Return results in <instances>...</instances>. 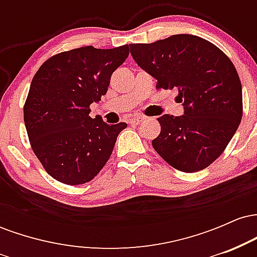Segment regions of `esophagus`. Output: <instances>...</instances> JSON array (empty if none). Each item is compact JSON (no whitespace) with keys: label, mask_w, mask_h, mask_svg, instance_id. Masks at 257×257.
<instances>
[{"label":"esophagus","mask_w":257,"mask_h":257,"mask_svg":"<svg viewBox=\"0 0 257 257\" xmlns=\"http://www.w3.org/2000/svg\"><path fill=\"white\" fill-rule=\"evenodd\" d=\"M144 119H146V117H144V116H135V117H133V118H131V120H129V123H131V124H140V123L143 122Z\"/></svg>","instance_id":"1"}]
</instances>
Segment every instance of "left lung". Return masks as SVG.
<instances>
[{"instance_id": "1", "label": "left lung", "mask_w": 257, "mask_h": 257, "mask_svg": "<svg viewBox=\"0 0 257 257\" xmlns=\"http://www.w3.org/2000/svg\"><path fill=\"white\" fill-rule=\"evenodd\" d=\"M132 57L157 79L156 87L179 89L182 116L159 117L153 149L184 173L209 167L225 151L243 116L241 83L229 58L204 38L173 35L153 43L129 44Z\"/></svg>"}]
</instances>
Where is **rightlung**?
Masks as SVG:
<instances>
[{
	"label": "right lung",
	"mask_w": 257,
	"mask_h": 257,
	"mask_svg": "<svg viewBox=\"0 0 257 257\" xmlns=\"http://www.w3.org/2000/svg\"><path fill=\"white\" fill-rule=\"evenodd\" d=\"M129 46H91L59 53L44 61L32 78L24 122L32 151L46 172L66 185H82L98 175L126 123L107 124L89 116L125 61Z\"/></svg>",
	"instance_id": "add662e5"
}]
</instances>
